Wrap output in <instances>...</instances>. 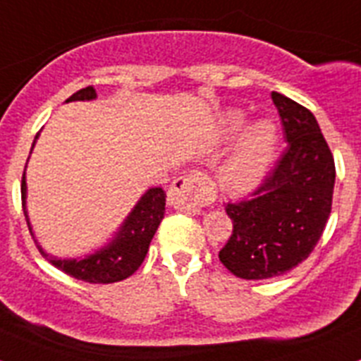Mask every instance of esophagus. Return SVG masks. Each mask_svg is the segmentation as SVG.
<instances>
[{
  "mask_svg": "<svg viewBox=\"0 0 361 361\" xmlns=\"http://www.w3.org/2000/svg\"><path fill=\"white\" fill-rule=\"evenodd\" d=\"M213 200H215V190L212 180L202 171L197 170L178 177L168 190V204L180 212L197 213Z\"/></svg>",
  "mask_w": 361,
  "mask_h": 361,
  "instance_id": "esophagus-1",
  "label": "esophagus"
}]
</instances>
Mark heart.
I'll list each match as a JSON object with an SVG mask.
<instances>
[{
  "label": "heart",
  "instance_id": "b5f03b06",
  "mask_svg": "<svg viewBox=\"0 0 361 361\" xmlns=\"http://www.w3.org/2000/svg\"><path fill=\"white\" fill-rule=\"evenodd\" d=\"M242 110H228L220 117V135L224 141L238 139L231 157L220 173V184L231 195H247L264 183L275 161L279 148V128L271 119H260L250 124Z\"/></svg>",
  "mask_w": 361,
  "mask_h": 361
}]
</instances>
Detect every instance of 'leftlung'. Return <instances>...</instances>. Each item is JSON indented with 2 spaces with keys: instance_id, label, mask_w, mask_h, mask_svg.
<instances>
[{
  "instance_id": "8db88e82",
  "label": "left lung",
  "mask_w": 361,
  "mask_h": 361,
  "mask_svg": "<svg viewBox=\"0 0 361 361\" xmlns=\"http://www.w3.org/2000/svg\"><path fill=\"white\" fill-rule=\"evenodd\" d=\"M288 149L255 199L228 204L233 235L219 258L245 280L280 276L311 255L331 215L334 159L317 117L273 92Z\"/></svg>"
}]
</instances>
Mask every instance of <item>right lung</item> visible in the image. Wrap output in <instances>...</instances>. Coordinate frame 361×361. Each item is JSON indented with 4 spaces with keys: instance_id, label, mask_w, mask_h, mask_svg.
Instances as JSON below:
<instances>
[{
    "instance_id": "1",
    "label": "right lung",
    "mask_w": 361,
    "mask_h": 361,
    "mask_svg": "<svg viewBox=\"0 0 361 361\" xmlns=\"http://www.w3.org/2000/svg\"><path fill=\"white\" fill-rule=\"evenodd\" d=\"M97 99L94 86H86L78 90L72 97H68L65 103H73V101H94ZM37 137L32 142V149L36 146ZM30 149V153H32ZM30 159V157H28ZM27 177L23 173V184H21V200H23V213L27 219L28 229L32 237L36 240V235L32 231L30 219H28L27 209ZM164 206H166V193L162 188H149L137 200V204L128 213V216L123 220L114 237L104 242L101 247L82 255V257L61 258L54 257L43 250V245L36 240L37 250L57 269L65 271L66 275L73 276L78 280H85L90 283H111L119 280L128 279L135 273L141 264L145 262V257L148 253L149 242L157 231L161 220L164 219Z\"/></svg>"
}]
</instances>
